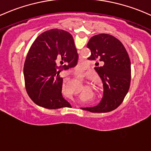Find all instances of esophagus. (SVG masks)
I'll use <instances>...</instances> for the list:
<instances>
[{
  "mask_svg": "<svg viewBox=\"0 0 151 151\" xmlns=\"http://www.w3.org/2000/svg\"><path fill=\"white\" fill-rule=\"evenodd\" d=\"M83 92H85V89H84V88H79V93H80V94H82V93H83Z\"/></svg>",
  "mask_w": 151,
  "mask_h": 151,
  "instance_id": "esophagus-1",
  "label": "esophagus"
}]
</instances>
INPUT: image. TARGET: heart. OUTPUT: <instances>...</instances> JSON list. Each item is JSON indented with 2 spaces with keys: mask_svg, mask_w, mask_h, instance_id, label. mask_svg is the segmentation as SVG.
<instances>
[{
  "mask_svg": "<svg viewBox=\"0 0 151 151\" xmlns=\"http://www.w3.org/2000/svg\"><path fill=\"white\" fill-rule=\"evenodd\" d=\"M90 74H88V75H87V77H90ZM85 77V76H84V75L79 76L78 77H77V78H76L75 81L77 82H78V83L82 84V77Z\"/></svg>",
  "mask_w": 151,
  "mask_h": 151,
  "instance_id": "obj_1",
  "label": "heart"
}]
</instances>
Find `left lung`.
<instances>
[{"mask_svg":"<svg viewBox=\"0 0 151 151\" xmlns=\"http://www.w3.org/2000/svg\"><path fill=\"white\" fill-rule=\"evenodd\" d=\"M87 43L99 61L96 82L104 86L99 91L90 92L92 100L88 109L94 115L109 116L121 109L129 91V61L121 46L112 40L95 37Z\"/></svg>","mask_w":151,"mask_h":151,"instance_id":"1","label":"left lung"}]
</instances>
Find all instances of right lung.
Returning <instances> with one entry per match:
<instances>
[{"label":"right lung","instance_id":"1","mask_svg":"<svg viewBox=\"0 0 151 151\" xmlns=\"http://www.w3.org/2000/svg\"><path fill=\"white\" fill-rule=\"evenodd\" d=\"M71 44L48 42L35 47L24 66L25 90L32 106L50 122L64 121L71 116L77 93L63 91V55ZM69 85V88H71Z\"/></svg>","mask_w":151,"mask_h":151}]
</instances>
